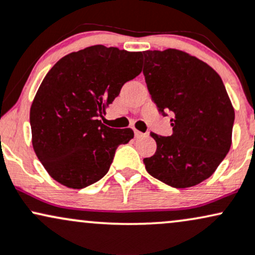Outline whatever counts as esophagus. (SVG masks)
<instances>
[{
	"label": "esophagus",
	"mask_w": 255,
	"mask_h": 255,
	"mask_svg": "<svg viewBox=\"0 0 255 255\" xmlns=\"http://www.w3.org/2000/svg\"><path fill=\"white\" fill-rule=\"evenodd\" d=\"M134 136H136V138H140V137H144L145 133L140 132L138 130H134Z\"/></svg>",
	"instance_id": "obj_1"
}]
</instances>
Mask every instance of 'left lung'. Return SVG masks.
Wrapping results in <instances>:
<instances>
[{"instance_id": "8db88e82", "label": "left lung", "mask_w": 255, "mask_h": 255, "mask_svg": "<svg viewBox=\"0 0 255 255\" xmlns=\"http://www.w3.org/2000/svg\"><path fill=\"white\" fill-rule=\"evenodd\" d=\"M143 74L151 100L163 116L170 112L172 136L151 132L155 154L146 172L175 188L206 180L228 154L235 112L216 71L184 51H144Z\"/></svg>"}]
</instances>
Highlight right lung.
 <instances>
[{
	"instance_id": "obj_1",
	"label": "right lung",
	"mask_w": 255,
	"mask_h": 255,
	"mask_svg": "<svg viewBox=\"0 0 255 255\" xmlns=\"http://www.w3.org/2000/svg\"><path fill=\"white\" fill-rule=\"evenodd\" d=\"M142 52L94 45L71 52L50 69L39 87L29 123L39 161L57 182L87 187L109 172L131 128H112L99 117L123 85L142 71Z\"/></svg>"
}]
</instances>
